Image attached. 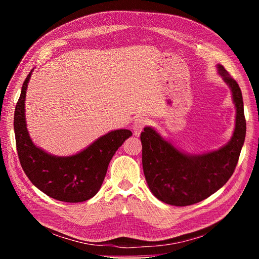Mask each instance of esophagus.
<instances>
[{"instance_id": "esophagus-1", "label": "esophagus", "mask_w": 259, "mask_h": 259, "mask_svg": "<svg viewBox=\"0 0 259 259\" xmlns=\"http://www.w3.org/2000/svg\"><path fill=\"white\" fill-rule=\"evenodd\" d=\"M147 124V119L144 116H138L135 119L134 124H133V130H134V135L139 136L140 133L143 132L145 125Z\"/></svg>"}]
</instances>
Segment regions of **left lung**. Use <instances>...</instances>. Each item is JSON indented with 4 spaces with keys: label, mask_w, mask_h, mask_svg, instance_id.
I'll return each instance as SVG.
<instances>
[{
    "label": "left lung",
    "mask_w": 259,
    "mask_h": 259,
    "mask_svg": "<svg viewBox=\"0 0 259 259\" xmlns=\"http://www.w3.org/2000/svg\"><path fill=\"white\" fill-rule=\"evenodd\" d=\"M217 71L229 86L236 107V124L228 143L213 151L191 154L151 126L140 135L146 182L154 197L166 204L187 206L208 198L228 182L237 166L246 134L242 93L223 66L217 65Z\"/></svg>",
    "instance_id": "obj_1"
}]
</instances>
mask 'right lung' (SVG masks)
<instances>
[{
  "label": "right lung",
  "instance_id": "1",
  "mask_svg": "<svg viewBox=\"0 0 259 259\" xmlns=\"http://www.w3.org/2000/svg\"><path fill=\"white\" fill-rule=\"evenodd\" d=\"M33 69L22 84L14 114V131L21 167L30 182L49 197L69 203L90 200L103 185L108 165L130 130L107 133L80 152L54 155L37 147L31 139L26 122V93Z\"/></svg>",
  "mask_w": 259,
  "mask_h": 259
}]
</instances>
